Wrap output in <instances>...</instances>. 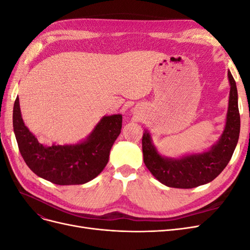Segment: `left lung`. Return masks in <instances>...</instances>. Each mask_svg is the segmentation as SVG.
Listing matches in <instances>:
<instances>
[{"mask_svg": "<svg viewBox=\"0 0 250 250\" xmlns=\"http://www.w3.org/2000/svg\"><path fill=\"white\" fill-rule=\"evenodd\" d=\"M230 84L226 124L219 141L209 150L180 158L162 156L152 144L149 132L142 139L144 163L151 174L170 188H192L214 180L228 166L240 134V113L236 81L229 71Z\"/></svg>", "mask_w": 250, "mask_h": 250, "instance_id": "8db88e82", "label": "left lung"}]
</instances>
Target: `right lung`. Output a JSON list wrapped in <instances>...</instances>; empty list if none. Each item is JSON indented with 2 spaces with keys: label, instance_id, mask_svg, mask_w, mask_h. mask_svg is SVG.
Instances as JSON below:
<instances>
[{
  "label": "right lung",
  "instance_id": "add662e5",
  "mask_svg": "<svg viewBox=\"0 0 250 250\" xmlns=\"http://www.w3.org/2000/svg\"><path fill=\"white\" fill-rule=\"evenodd\" d=\"M12 119L20 152L28 167L37 176L60 186L82 185L99 175L108 163L110 149L122 128V115L105 116L82 143L47 147L25 126L19 97Z\"/></svg>",
  "mask_w": 250,
  "mask_h": 250
}]
</instances>
